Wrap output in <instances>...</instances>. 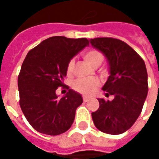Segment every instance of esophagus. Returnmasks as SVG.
<instances>
[{
    "instance_id": "esophagus-1",
    "label": "esophagus",
    "mask_w": 159,
    "mask_h": 159,
    "mask_svg": "<svg viewBox=\"0 0 159 159\" xmlns=\"http://www.w3.org/2000/svg\"><path fill=\"white\" fill-rule=\"evenodd\" d=\"M89 100V97H83V102H88Z\"/></svg>"
}]
</instances>
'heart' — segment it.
Here are the masks:
<instances>
[{
	"mask_svg": "<svg viewBox=\"0 0 159 159\" xmlns=\"http://www.w3.org/2000/svg\"><path fill=\"white\" fill-rule=\"evenodd\" d=\"M83 59L85 61L89 64L90 66L94 68H97L103 63L105 60V55L100 50L95 48H90L86 50L83 53ZM75 62L73 59H70L67 64V74L71 75L74 70ZM99 81L97 79H78L73 84V89L76 92L84 94V95H90L94 93V91L99 86Z\"/></svg>",
	"mask_w": 159,
	"mask_h": 159,
	"instance_id": "heart-1",
	"label": "heart"
}]
</instances>
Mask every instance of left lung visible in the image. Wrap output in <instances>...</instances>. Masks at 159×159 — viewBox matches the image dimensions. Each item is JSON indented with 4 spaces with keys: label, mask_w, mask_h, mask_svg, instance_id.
I'll return each instance as SVG.
<instances>
[{
    "label": "left lung",
    "mask_w": 159,
    "mask_h": 159,
    "mask_svg": "<svg viewBox=\"0 0 159 159\" xmlns=\"http://www.w3.org/2000/svg\"><path fill=\"white\" fill-rule=\"evenodd\" d=\"M109 63L110 76L102 88L112 100L98 99L99 109L92 112L97 129L109 134H120L130 129L142 111L148 92L145 62L126 42L111 37L90 39Z\"/></svg>",
    "instance_id": "8db88e82"
}]
</instances>
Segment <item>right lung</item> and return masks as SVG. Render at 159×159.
I'll return each instance as SVG.
<instances>
[{"label":"right lung","mask_w":159,"mask_h":159,"mask_svg":"<svg viewBox=\"0 0 159 159\" xmlns=\"http://www.w3.org/2000/svg\"><path fill=\"white\" fill-rule=\"evenodd\" d=\"M89 44L87 38L52 36L27 53L18 77L19 105L36 131L58 135L71 127L82 95L69 89L59 99L56 90L66 86L68 62Z\"/></svg>","instance_id":"1"}]
</instances>
